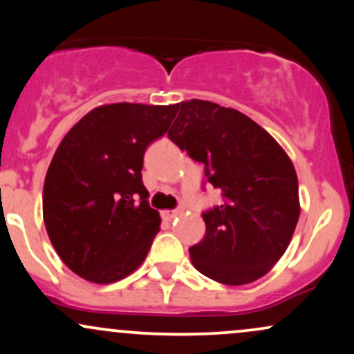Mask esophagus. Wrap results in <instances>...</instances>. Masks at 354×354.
<instances>
[{"mask_svg":"<svg viewBox=\"0 0 354 354\" xmlns=\"http://www.w3.org/2000/svg\"><path fill=\"white\" fill-rule=\"evenodd\" d=\"M183 213V208H176V209H166V211H163V216L165 218H168V219H173V218H176V216H180V214Z\"/></svg>","mask_w":354,"mask_h":354,"instance_id":"34e87169","label":"esophagus"}]
</instances>
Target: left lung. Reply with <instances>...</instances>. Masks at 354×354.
<instances>
[{
  "label": "left lung",
  "mask_w": 354,
  "mask_h": 354,
  "mask_svg": "<svg viewBox=\"0 0 354 354\" xmlns=\"http://www.w3.org/2000/svg\"><path fill=\"white\" fill-rule=\"evenodd\" d=\"M169 140L205 165L223 205L203 213L206 234L191 263L214 281L239 286L265 276L284 254L299 218L298 176L266 129L238 109L183 101Z\"/></svg>",
  "instance_id": "1"
}]
</instances>
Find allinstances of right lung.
<instances>
[{
  "mask_svg": "<svg viewBox=\"0 0 354 354\" xmlns=\"http://www.w3.org/2000/svg\"><path fill=\"white\" fill-rule=\"evenodd\" d=\"M176 111L103 104L61 140L44 178L43 219L56 253L86 281H120L145 261L161 218L148 205L143 154Z\"/></svg>",
  "mask_w": 354,
  "mask_h": 354,
  "instance_id": "right-lung-1",
  "label": "right lung"
}]
</instances>
